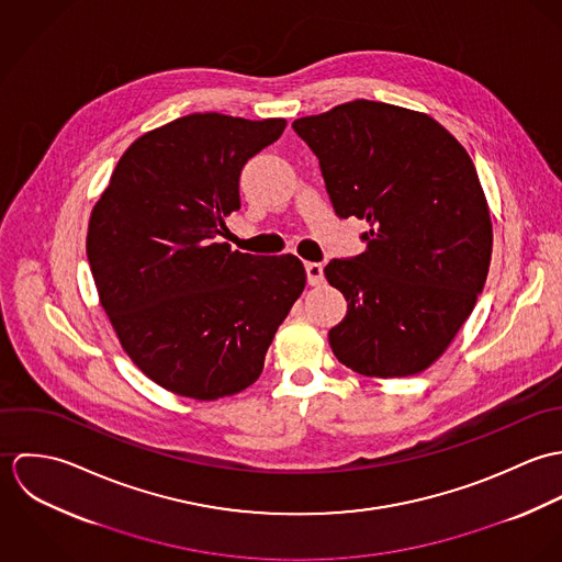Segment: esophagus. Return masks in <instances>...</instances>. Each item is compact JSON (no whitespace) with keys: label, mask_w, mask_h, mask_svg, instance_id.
Masks as SVG:
<instances>
[{"label":"esophagus","mask_w":562,"mask_h":562,"mask_svg":"<svg viewBox=\"0 0 562 562\" xmlns=\"http://www.w3.org/2000/svg\"><path fill=\"white\" fill-rule=\"evenodd\" d=\"M305 270H307V281L312 285H321L322 281H324V266H322L321 261H307Z\"/></svg>","instance_id":"1"}]
</instances>
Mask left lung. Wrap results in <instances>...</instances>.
Segmentation results:
<instances>
[{"instance_id": "obj_1", "label": "left lung", "mask_w": 562, "mask_h": 562, "mask_svg": "<svg viewBox=\"0 0 562 562\" xmlns=\"http://www.w3.org/2000/svg\"><path fill=\"white\" fill-rule=\"evenodd\" d=\"M292 127L321 161L335 214L370 225L363 252L324 268L348 303L328 330L335 357L363 376L426 370L488 272L493 234L474 161L435 119L368 99Z\"/></svg>"}]
</instances>
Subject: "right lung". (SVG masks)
Segmentation results:
<instances>
[{
	"instance_id": "add662e5",
	"label": "right lung",
	"mask_w": 562,
	"mask_h": 562,
	"mask_svg": "<svg viewBox=\"0 0 562 562\" xmlns=\"http://www.w3.org/2000/svg\"><path fill=\"white\" fill-rule=\"evenodd\" d=\"M283 130V119L181 116L123 154L90 214L101 307L132 361L172 394L216 401L252 385L305 290L299 257L221 241L244 164Z\"/></svg>"
}]
</instances>
